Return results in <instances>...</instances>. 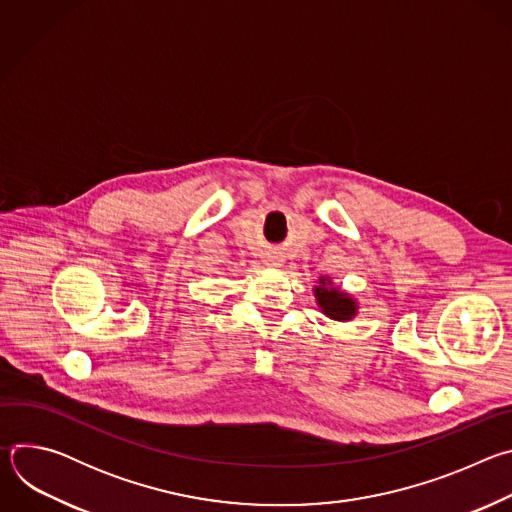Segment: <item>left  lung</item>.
<instances>
[{"instance_id": "left-lung-1", "label": "left lung", "mask_w": 512, "mask_h": 512, "mask_svg": "<svg viewBox=\"0 0 512 512\" xmlns=\"http://www.w3.org/2000/svg\"><path fill=\"white\" fill-rule=\"evenodd\" d=\"M330 285H332L330 279H326V277L320 279V285L314 289L316 302L328 318L346 322L356 314V302L348 294H342L340 289L330 287Z\"/></svg>"}]
</instances>
